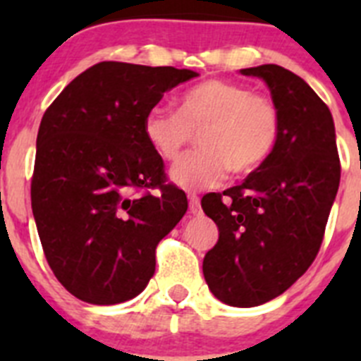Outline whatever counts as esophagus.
<instances>
[{
  "label": "esophagus",
  "instance_id": "34e87169",
  "mask_svg": "<svg viewBox=\"0 0 361 361\" xmlns=\"http://www.w3.org/2000/svg\"><path fill=\"white\" fill-rule=\"evenodd\" d=\"M188 200H190V212L193 213V215H197V213H200V199L195 195V193H191V195H188Z\"/></svg>",
  "mask_w": 361,
  "mask_h": 361
}]
</instances>
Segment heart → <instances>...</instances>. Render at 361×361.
Here are the masks:
<instances>
[{
	"instance_id": "heart-1",
	"label": "heart",
	"mask_w": 361,
	"mask_h": 361,
	"mask_svg": "<svg viewBox=\"0 0 361 361\" xmlns=\"http://www.w3.org/2000/svg\"><path fill=\"white\" fill-rule=\"evenodd\" d=\"M142 130L164 161H177L199 135L202 149L170 171L178 188L195 191L220 184L229 170L235 175L260 170L279 146L282 117L273 99L244 82L208 79L178 97V111L152 108Z\"/></svg>"
}]
</instances>
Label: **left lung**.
Segmentation results:
<instances>
[{"mask_svg": "<svg viewBox=\"0 0 361 361\" xmlns=\"http://www.w3.org/2000/svg\"><path fill=\"white\" fill-rule=\"evenodd\" d=\"M240 73L266 82L282 133L260 170L202 197L204 213L219 228L202 273L220 302L255 307L288 291L317 258L340 186V159L333 116L304 79L279 65Z\"/></svg>", "mask_w": 361, "mask_h": 361, "instance_id": "8db88e82", "label": "left lung"}]
</instances>
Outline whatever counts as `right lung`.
I'll use <instances>...</instances> for the list:
<instances>
[{
	"label": "right lung",
	"instance_id": "add662e5",
	"mask_svg": "<svg viewBox=\"0 0 361 361\" xmlns=\"http://www.w3.org/2000/svg\"><path fill=\"white\" fill-rule=\"evenodd\" d=\"M197 75L103 61L79 73L44 111L32 213L50 269L75 298L121 304L155 273V247L184 216L188 199L164 183V162L142 121L166 92Z\"/></svg>",
	"mask_w": 361,
	"mask_h": 361
}]
</instances>
